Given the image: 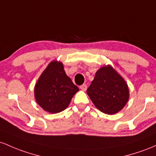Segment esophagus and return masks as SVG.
<instances>
[{
    "label": "esophagus",
    "mask_w": 156,
    "mask_h": 156,
    "mask_svg": "<svg viewBox=\"0 0 156 156\" xmlns=\"http://www.w3.org/2000/svg\"><path fill=\"white\" fill-rule=\"evenodd\" d=\"M80 88L82 90H83V91H85V90H87V85H85V84H83V85H82L80 87Z\"/></svg>",
    "instance_id": "obj_1"
}]
</instances>
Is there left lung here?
Masks as SVG:
<instances>
[{
  "instance_id": "obj_1",
  "label": "left lung",
  "mask_w": 156,
  "mask_h": 156,
  "mask_svg": "<svg viewBox=\"0 0 156 156\" xmlns=\"http://www.w3.org/2000/svg\"><path fill=\"white\" fill-rule=\"evenodd\" d=\"M87 94L97 109L109 115L122 111L130 97L127 83L111 65L96 72Z\"/></svg>"
}]
</instances>
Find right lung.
I'll use <instances>...</instances> for the list:
<instances>
[{"label":"right lung","instance_id":"right-lung-1","mask_svg":"<svg viewBox=\"0 0 156 156\" xmlns=\"http://www.w3.org/2000/svg\"><path fill=\"white\" fill-rule=\"evenodd\" d=\"M79 90L66 75L60 61H51L38 79L34 86V98L37 104L50 113H57L68 108Z\"/></svg>","mask_w":156,"mask_h":156}]
</instances>
